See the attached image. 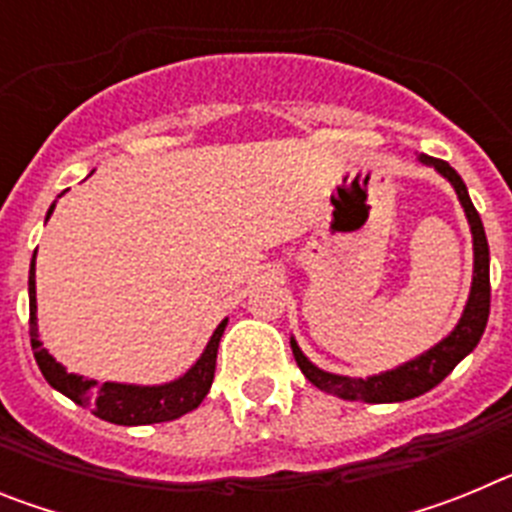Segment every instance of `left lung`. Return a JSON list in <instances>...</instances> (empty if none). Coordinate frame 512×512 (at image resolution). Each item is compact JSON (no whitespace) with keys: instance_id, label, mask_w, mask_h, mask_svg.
<instances>
[{"instance_id":"1","label":"left lung","mask_w":512,"mask_h":512,"mask_svg":"<svg viewBox=\"0 0 512 512\" xmlns=\"http://www.w3.org/2000/svg\"><path fill=\"white\" fill-rule=\"evenodd\" d=\"M423 164H431L441 171L451 184H454L456 194H459L464 212L469 217L474 235V282H472V295H469L464 315H461L459 325L454 328L449 338H443L438 346L431 351H425L415 361H408L405 366H397L392 372L379 374V377L369 379H351V377H338V374H328L318 369L315 364L305 359L300 351L297 341L292 338V354H295L297 366L302 369L307 379H310L318 390L328 392V395L343 397V400L354 402H402L413 400V397L423 395V392L433 390L436 384L454 372V366L459 364L469 351L479 343L482 333L487 328V318H490V246H487V235L482 228V217L474 210L472 200H469L467 184L461 182V176L451 169L446 161L433 156H420Z\"/></svg>"}]
</instances>
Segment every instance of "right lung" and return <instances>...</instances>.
I'll return each mask as SVG.
<instances>
[{
    "mask_svg": "<svg viewBox=\"0 0 512 512\" xmlns=\"http://www.w3.org/2000/svg\"><path fill=\"white\" fill-rule=\"evenodd\" d=\"M48 210V217H51ZM30 343H33V354L38 361L40 372L48 379L53 390L63 392L79 405H87L97 418L110 420L117 425H148V423H166V420H176L182 415L192 413L194 408H200V402L210 392L212 377H215V361H217V346H220V336H223L225 323L217 325L212 333L210 343H207L205 354L200 361L176 382L161 384V387H135V384H115V382H92V379H81L76 374H69L43 348V341L38 338V323H35V256L30 264Z\"/></svg>",
    "mask_w": 512,
    "mask_h": 512,
    "instance_id": "right-lung-1",
    "label": "right lung"
}]
</instances>
